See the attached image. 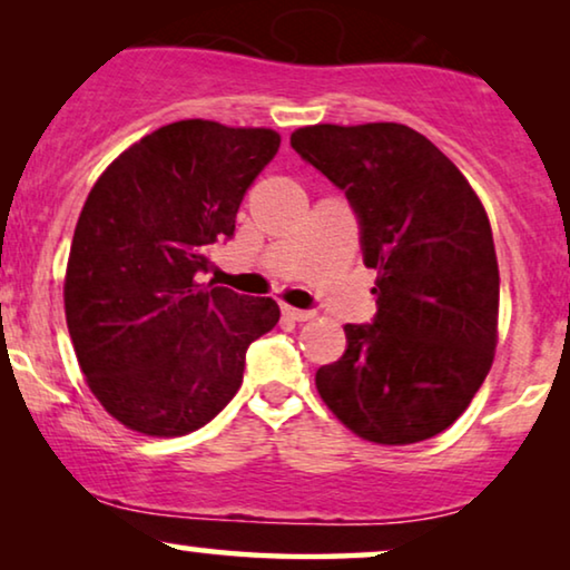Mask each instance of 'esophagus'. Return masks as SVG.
Returning a JSON list of instances; mask_svg holds the SVG:
<instances>
[{
    "label": "esophagus",
    "instance_id": "34e87169",
    "mask_svg": "<svg viewBox=\"0 0 570 570\" xmlns=\"http://www.w3.org/2000/svg\"><path fill=\"white\" fill-rule=\"evenodd\" d=\"M285 316H291L293 322H311V318L316 316V311L311 308H293V306H285Z\"/></svg>",
    "mask_w": 570,
    "mask_h": 570
}]
</instances>
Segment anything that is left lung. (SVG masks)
I'll return each instance as SVG.
<instances>
[{"mask_svg": "<svg viewBox=\"0 0 570 570\" xmlns=\"http://www.w3.org/2000/svg\"><path fill=\"white\" fill-rule=\"evenodd\" d=\"M291 145L345 191L376 269V316L345 326V353L316 371L318 394L365 441L433 439L493 363L501 277L485 209L462 170L404 124H318Z\"/></svg>", "mask_w": 570, "mask_h": 570, "instance_id": "1", "label": "left lung"}]
</instances>
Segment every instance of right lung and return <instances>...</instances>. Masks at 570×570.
<instances>
[{
  "mask_svg": "<svg viewBox=\"0 0 570 570\" xmlns=\"http://www.w3.org/2000/svg\"><path fill=\"white\" fill-rule=\"evenodd\" d=\"M272 129L176 121L98 178L77 220L65 308L77 361L108 415L145 435L191 433L244 381L246 350L279 318L272 298L213 283L207 246L230 240Z\"/></svg>",
  "mask_w": 570,
  "mask_h": 570,
  "instance_id": "right-lung-1",
  "label": "right lung"
}]
</instances>
